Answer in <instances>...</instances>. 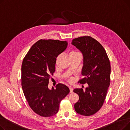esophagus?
I'll use <instances>...</instances> for the list:
<instances>
[{
    "mask_svg": "<svg viewBox=\"0 0 130 130\" xmlns=\"http://www.w3.org/2000/svg\"><path fill=\"white\" fill-rule=\"evenodd\" d=\"M69 88H70V93H73V88L71 86H69Z\"/></svg>",
    "mask_w": 130,
    "mask_h": 130,
    "instance_id": "1",
    "label": "esophagus"
}]
</instances>
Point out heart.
I'll use <instances>...</instances> for the list:
<instances>
[{
	"mask_svg": "<svg viewBox=\"0 0 130 130\" xmlns=\"http://www.w3.org/2000/svg\"><path fill=\"white\" fill-rule=\"evenodd\" d=\"M80 54V53H78V52H71V53H70V55H76V54ZM72 79H70V81H72Z\"/></svg>",
	"mask_w": 130,
	"mask_h": 130,
	"instance_id": "heart-1",
	"label": "heart"
}]
</instances>
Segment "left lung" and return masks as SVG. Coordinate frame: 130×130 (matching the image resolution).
Segmentation results:
<instances>
[{
  "mask_svg": "<svg viewBox=\"0 0 130 130\" xmlns=\"http://www.w3.org/2000/svg\"><path fill=\"white\" fill-rule=\"evenodd\" d=\"M72 44L83 56L82 75L84 78L79 82L88 85L85 91L83 88L74 90L79 96L75 110L82 115L90 116L99 111L104 102L110 84V62L103 47L90 36L75 38Z\"/></svg>",
  "mask_w": 130,
  "mask_h": 130,
  "instance_id": "1",
  "label": "left lung"
}]
</instances>
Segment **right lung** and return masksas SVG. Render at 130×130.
Here are the masks:
<instances>
[{
  "mask_svg": "<svg viewBox=\"0 0 130 130\" xmlns=\"http://www.w3.org/2000/svg\"><path fill=\"white\" fill-rule=\"evenodd\" d=\"M66 41L40 39L34 44L24 57L22 65V86L32 111L43 117H51L58 111L59 103L70 89L59 83L54 89L48 87L55 71L56 57L67 48Z\"/></svg>",
  "mask_w": 130,
  "mask_h": 130,
  "instance_id": "1",
  "label": "right lung"
}]
</instances>
